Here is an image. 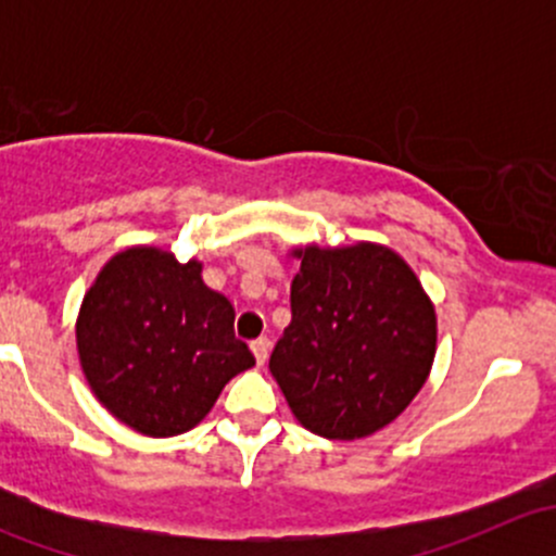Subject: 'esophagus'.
I'll return each mask as SVG.
<instances>
[{
    "instance_id": "esophagus-1",
    "label": "esophagus",
    "mask_w": 556,
    "mask_h": 556,
    "mask_svg": "<svg viewBox=\"0 0 556 556\" xmlns=\"http://www.w3.org/2000/svg\"><path fill=\"white\" fill-rule=\"evenodd\" d=\"M268 339H255L250 344V350H252V355H255V361H257V366H263V363H266V357H268Z\"/></svg>"
}]
</instances>
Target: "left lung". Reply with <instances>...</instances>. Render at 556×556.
<instances>
[{"instance_id": "8db88e82", "label": "left lung", "mask_w": 556, "mask_h": 556, "mask_svg": "<svg viewBox=\"0 0 556 556\" xmlns=\"http://www.w3.org/2000/svg\"><path fill=\"white\" fill-rule=\"evenodd\" d=\"M293 319L271 352L293 417L330 441L387 428L428 382L435 306L395 250L374 242L293 247Z\"/></svg>"}]
</instances>
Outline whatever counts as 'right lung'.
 Instances as JSON below:
<instances>
[{
    "label": "right lung",
    "mask_w": 556,
    "mask_h": 556,
    "mask_svg": "<svg viewBox=\"0 0 556 556\" xmlns=\"http://www.w3.org/2000/svg\"><path fill=\"white\" fill-rule=\"evenodd\" d=\"M77 355L97 401L150 439L195 428L223 387L255 366L233 336V306L201 279V261L128 247L104 263L75 323Z\"/></svg>",
    "instance_id": "obj_1"
}]
</instances>
